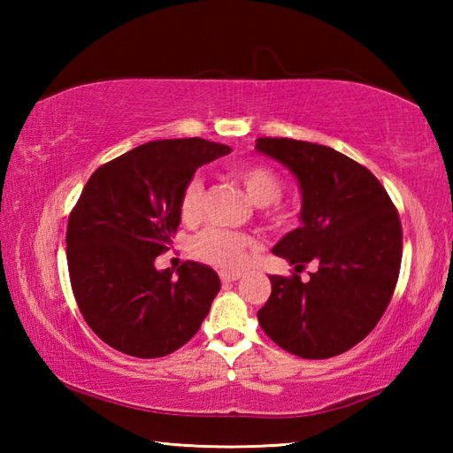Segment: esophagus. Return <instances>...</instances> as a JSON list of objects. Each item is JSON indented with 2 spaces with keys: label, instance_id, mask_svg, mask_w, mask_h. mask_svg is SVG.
I'll return each instance as SVG.
<instances>
[{
  "label": "esophagus",
  "instance_id": "esophagus-1",
  "mask_svg": "<svg viewBox=\"0 0 453 453\" xmlns=\"http://www.w3.org/2000/svg\"><path fill=\"white\" fill-rule=\"evenodd\" d=\"M221 281L224 283H232V281H235V280H240V273H229V272H221Z\"/></svg>",
  "mask_w": 453,
  "mask_h": 453
}]
</instances>
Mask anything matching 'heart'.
<instances>
[{"mask_svg": "<svg viewBox=\"0 0 453 453\" xmlns=\"http://www.w3.org/2000/svg\"><path fill=\"white\" fill-rule=\"evenodd\" d=\"M232 178L242 183L251 202L262 208L264 218L273 226L288 221V211L278 203L283 194V180L273 167L265 164H243L235 165ZM203 183L199 178L189 180L181 189L180 213L186 221H196L202 213ZM256 248V240L248 234L229 232L221 227H208L196 235L191 242V251L202 262L221 267V270H237L243 264L248 250Z\"/></svg>", "mask_w": 453, "mask_h": 453, "instance_id": "obj_1", "label": "heart"}]
</instances>
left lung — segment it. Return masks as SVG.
Here are the masks:
<instances>
[{
  "mask_svg": "<svg viewBox=\"0 0 453 453\" xmlns=\"http://www.w3.org/2000/svg\"><path fill=\"white\" fill-rule=\"evenodd\" d=\"M302 188V227L273 248L296 272L272 275V296L257 321L281 349L305 359L340 356L378 326L402 265V221L380 180L327 145L259 137Z\"/></svg>",
  "mask_w": 453,
  "mask_h": 453,
  "instance_id": "left-lung-1",
  "label": "left lung"
}]
</instances>
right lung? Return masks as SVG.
<instances>
[{"label":"right lung","instance_id":"obj_1","mask_svg":"<svg viewBox=\"0 0 453 453\" xmlns=\"http://www.w3.org/2000/svg\"><path fill=\"white\" fill-rule=\"evenodd\" d=\"M232 150L202 137L137 145L91 173L67 221V270L83 319L107 346L162 357L197 334L221 288L208 265L157 272L199 165Z\"/></svg>","mask_w":453,"mask_h":453}]
</instances>
